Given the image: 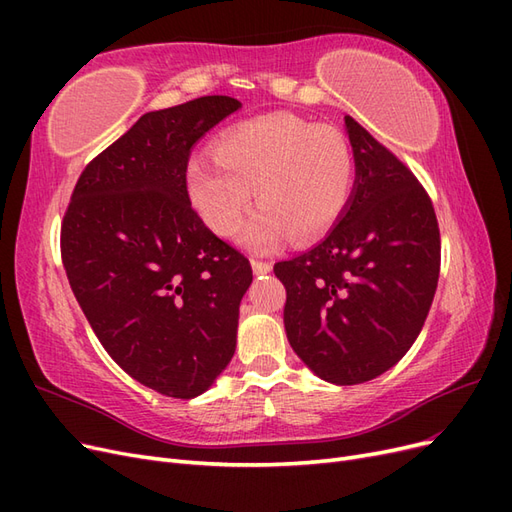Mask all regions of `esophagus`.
I'll use <instances>...</instances> for the list:
<instances>
[{
	"mask_svg": "<svg viewBox=\"0 0 512 512\" xmlns=\"http://www.w3.org/2000/svg\"><path fill=\"white\" fill-rule=\"evenodd\" d=\"M252 269L256 275H267V273H271L273 265L267 260H252Z\"/></svg>",
	"mask_w": 512,
	"mask_h": 512,
	"instance_id": "obj_1",
	"label": "esophagus"
}]
</instances>
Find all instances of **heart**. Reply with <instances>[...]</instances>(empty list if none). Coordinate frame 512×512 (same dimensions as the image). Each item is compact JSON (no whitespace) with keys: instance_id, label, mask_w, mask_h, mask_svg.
Returning <instances> with one entry per match:
<instances>
[{"instance_id":"obj_1","label":"heart","mask_w":512,"mask_h":512,"mask_svg":"<svg viewBox=\"0 0 512 512\" xmlns=\"http://www.w3.org/2000/svg\"><path fill=\"white\" fill-rule=\"evenodd\" d=\"M185 177L196 211L218 235L239 226L254 190L262 209L241 239L269 250L284 235L305 243L337 222L352 192L354 158L339 130L280 113L230 128L213 156L190 160Z\"/></svg>"}]
</instances>
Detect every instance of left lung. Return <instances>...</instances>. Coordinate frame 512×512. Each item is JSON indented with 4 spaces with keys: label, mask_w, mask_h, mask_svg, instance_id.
<instances>
[{
    "label": "left lung",
    "mask_w": 512,
    "mask_h": 512,
    "mask_svg": "<svg viewBox=\"0 0 512 512\" xmlns=\"http://www.w3.org/2000/svg\"><path fill=\"white\" fill-rule=\"evenodd\" d=\"M356 179L339 224L277 262L292 350L322 380L361 384L421 333L440 275V228L412 170L346 115Z\"/></svg>",
    "instance_id": "8db88e82"
}]
</instances>
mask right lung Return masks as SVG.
Masks as SVG:
<instances>
[{
  "mask_svg": "<svg viewBox=\"0 0 512 512\" xmlns=\"http://www.w3.org/2000/svg\"><path fill=\"white\" fill-rule=\"evenodd\" d=\"M241 108L203 96L145 113L91 160L61 222V260L111 359L166 397L205 393L237 346L252 267L192 209V147Z\"/></svg>",
  "mask_w": 512,
  "mask_h": 512,
  "instance_id": "add662e5",
  "label": "right lung"
}]
</instances>
